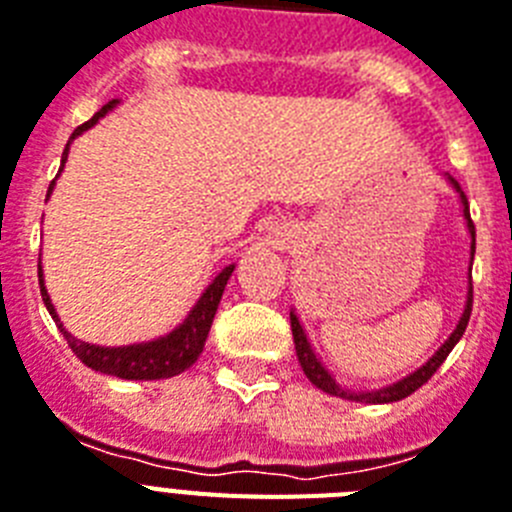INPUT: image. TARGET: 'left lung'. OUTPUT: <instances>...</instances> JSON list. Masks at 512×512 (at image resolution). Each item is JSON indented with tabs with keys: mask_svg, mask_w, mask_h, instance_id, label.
Instances as JSON below:
<instances>
[{
	"mask_svg": "<svg viewBox=\"0 0 512 512\" xmlns=\"http://www.w3.org/2000/svg\"><path fill=\"white\" fill-rule=\"evenodd\" d=\"M447 183L453 185L455 190H458L460 196V204H463V217H466V227H468V235H471V261H474V251H476V230H474V222H471V211H468V198L466 193L460 190L458 180H453V177L447 175ZM471 303H474V287L468 285V295H466V308H463V314H460L458 324H455L453 335L447 337L442 345H439V350L434 353L429 361L421 366V369H416L413 374H408V377H403L400 382L395 384H387V387H382V390H363V392H353V390H345V387H340V384L335 382V377L329 374L327 366H324L319 358H316L314 348H311V342H308L306 337V329L301 327V322H298V316H295V311H290V327H293V340H295V353H298V363H301L303 374L308 377V382L316 384L319 390H324L327 395H335V398H345V400H356V403H398V400L408 398L411 392H416L421 384H426L429 379H432L434 371L445 363V358L450 356V350L458 345V340L463 337V332H466L468 327V319H471Z\"/></svg>",
	"mask_w": 512,
	"mask_h": 512,
	"instance_id": "left-lung-1",
	"label": "left lung"
}]
</instances>
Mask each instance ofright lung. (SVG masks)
Listing matches in <instances>:
<instances>
[{
    "label": "right lung",
    "instance_id": "obj_1",
    "mask_svg": "<svg viewBox=\"0 0 512 512\" xmlns=\"http://www.w3.org/2000/svg\"><path fill=\"white\" fill-rule=\"evenodd\" d=\"M114 104H117V99L104 104V107H101L91 120L83 122L80 128H75L73 138H78L83 130L94 128L104 114L112 112ZM73 138H70V141H73ZM70 141H67L65 154H62V167H65L67 162ZM62 167H59V170H62ZM52 188H54V180L52 185H49V190H46V198L52 196ZM232 269H235V264L225 266V269L211 280V285L201 293L196 306L190 308V314L185 316L183 324L172 329L170 335H164L159 337V340H151V342L122 345V348H101V345H91V342H83L78 340V337H73L65 327H62V322H59V316H57V308L52 306V298H49V293H46L41 264H38V285H41V298H44L46 311L52 314L59 332L65 335L67 345L73 348L75 356L86 363L88 369L101 371V374H112V377H120V379H141V382H149V379H167V377H175V374H183L185 369H190V366L198 361L201 350H204L206 337H209L211 322H214V314H217V306L219 301H222V293H225V285L227 280H230Z\"/></svg>",
    "mask_w": 512,
    "mask_h": 512
}]
</instances>
